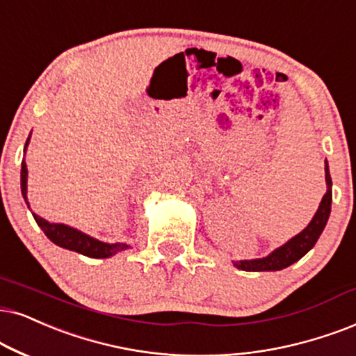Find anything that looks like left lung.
<instances>
[{
	"label": "left lung",
	"mask_w": 356,
	"mask_h": 356,
	"mask_svg": "<svg viewBox=\"0 0 356 356\" xmlns=\"http://www.w3.org/2000/svg\"><path fill=\"white\" fill-rule=\"evenodd\" d=\"M325 182H327V192L322 197L321 205L314 215L312 220L302 232L298 233L296 236H292L291 240H287L284 245H281L279 248L271 251L264 258H256V259H240L233 261V266L241 269V271H281L291 264H294L296 261H299L304 254H307L310 250L314 248L318 236L322 235L323 228L330 217V209H332V177L330 170H328V163L325 161Z\"/></svg>",
	"instance_id": "obj_1"
}]
</instances>
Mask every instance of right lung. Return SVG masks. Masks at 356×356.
I'll return each mask as SVG.
<instances>
[{"label": "right lung", "mask_w": 356, "mask_h": 356, "mask_svg": "<svg viewBox=\"0 0 356 356\" xmlns=\"http://www.w3.org/2000/svg\"><path fill=\"white\" fill-rule=\"evenodd\" d=\"M31 141V134L24 145V154L26 149H28ZM21 192L22 197H24V202L29 207L28 202V165H26V161L22 159L21 163ZM35 223L39 225L40 230L44 232L49 240H51L54 245L60 246V248L75 251V253H80L83 256H88V258H110L116 253L123 250H129L131 246L126 245V243H105L97 240V238L87 235V233L77 230V228L69 227L65 223H51L47 222L46 218L39 217V215L33 213Z\"/></svg>", "instance_id": "obj_1"}]
</instances>
